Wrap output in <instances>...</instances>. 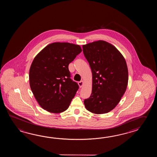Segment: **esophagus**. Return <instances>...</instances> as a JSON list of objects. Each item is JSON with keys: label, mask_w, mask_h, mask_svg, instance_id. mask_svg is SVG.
Wrapping results in <instances>:
<instances>
[{"label": "esophagus", "mask_w": 157, "mask_h": 157, "mask_svg": "<svg viewBox=\"0 0 157 157\" xmlns=\"http://www.w3.org/2000/svg\"><path fill=\"white\" fill-rule=\"evenodd\" d=\"M78 85H79V86H80V88H81V87H82L83 85V81H81L80 82H78Z\"/></svg>", "instance_id": "34e87169"}]
</instances>
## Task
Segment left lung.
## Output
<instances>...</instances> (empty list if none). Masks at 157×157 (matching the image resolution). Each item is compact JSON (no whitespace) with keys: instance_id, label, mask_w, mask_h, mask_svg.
Segmentation results:
<instances>
[{"instance_id":"1","label":"left lung","mask_w":157,"mask_h":157,"mask_svg":"<svg viewBox=\"0 0 157 157\" xmlns=\"http://www.w3.org/2000/svg\"><path fill=\"white\" fill-rule=\"evenodd\" d=\"M92 72V92L84 100L87 110L107 113L119 103L127 89L128 73L122 54L112 44L98 40L82 45Z\"/></svg>"}]
</instances>
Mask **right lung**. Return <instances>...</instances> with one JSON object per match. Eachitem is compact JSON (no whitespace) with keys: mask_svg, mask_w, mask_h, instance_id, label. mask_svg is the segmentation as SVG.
I'll return each mask as SVG.
<instances>
[{"mask_svg":"<svg viewBox=\"0 0 157 157\" xmlns=\"http://www.w3.org/2000/svg\"><path fill=\"white\" fill-rule=\"evenodd\" d=\"M81 52L78 45L57 42L48 45L33 59L30 86L44 109L59 113L70 106L78 85L71 79L68 65Z\"/></svg>","mask_w":157,"mask_h":157,"instance_id":"right-lung-1","label":"right lung"}]
</instances>
